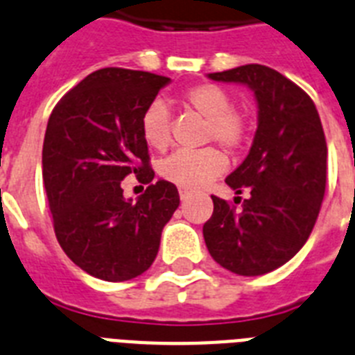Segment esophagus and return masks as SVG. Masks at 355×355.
Wrapping results in <instances>:
<instances>
[{
  "instance_id": "obj_1",
  "label": "esophagus",
  "mask_w": 355,
  "mask_h": 355,
  "mask_svg": "<svg viewBox=\"0 0 355 355\" xmlns=\"http://www.w3.org/2000/svg\"><path fill=\"white\" fill-rule=\"evenodd\" d=\"M178 195H180V198H182V200H186L187 196H191V191H189L187 187H178Z\"/></svg>"
}]
</instances>
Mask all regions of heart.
I'll return each mask as SVG.
<instances>
[{
  "label": "heart",
  "instance_id": "heart-1",
  "mask_svg": "<svg viewBox=\"0 0 355 355\" xmlns=\"http://www.w3.org/2000/svg\"><path fill=\"white\" fill-rule=\"evenodd\" d=\"M180 103L205 117L204 141H216L231 151L240 150L249 135V124L233 108L227 92L213 83H200L180 94ZM142 139L151 150L164 151L171 142V115L160 101L151 103L141 119ZM227 166L225 155L207 146L202 150H180L160 164V175L180 187L195 189L216 178Z\"/></svg>",
  "mask_w": 355,
  "mask_h": 355
}]
</instances>
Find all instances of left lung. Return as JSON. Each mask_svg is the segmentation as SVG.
<instances>
[{"label": "left lung", "instance_id": "left-lung-1", "mask_svg": "<svg viewBox=\"0 0 355 355\" xmlns=\"http://www.w3.org/2000/svg\"><path fill=\"white\" fill-rule=\"evenodd\" d=\"M242 83L258 101V130L251 151L227 178L234 204L211 196L204 223L213 260L240 276H260L287 263L311 236L327 187V141L315 104L291 79L263 64L209 73Z\"/></svg>", "mask_w": 355, "mask_h": 355}]
</instances>
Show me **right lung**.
Masks as SVG:
<instances>
[{
  "label": "right lung",
  "mask_w": 355,
  "mask_h": 355,
  "mask_svg": "<svg viewBox=\"0 0 355 355\" xmlns=\"http://www.w3.org/2000/svg\"><path fill=\"white\" fill-rule=\"evenodd\" d=\"M169 77L101 68L61 97L44 133L43 182L59 245L106 282L150 269L160 234L180 204L177 186L151 182L141 119ZM128 174L148 183L137 202L121 196Z\"/></svg>",
  "instance_id": "1"
}]
</instances>
